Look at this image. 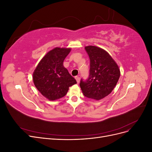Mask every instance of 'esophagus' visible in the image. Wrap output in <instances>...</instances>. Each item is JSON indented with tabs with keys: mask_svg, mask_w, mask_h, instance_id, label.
<instances>
[{
	"mask_svg": "<svg viewBox=\"0 0 152 152\" xmlns=\"http://www.w3.org/2000/svg\"><path fill=\"white\" fill-rule=\"evenodd\" d=\"M75 79H76V80H77V83L79 84V82H80V77H75Z\"/></svg>",
	"mask_w": 152,
	"mask_h": 152,
	"instance_id": "1",
	"label": "esophagus"
}]
</instances>
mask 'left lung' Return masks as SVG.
<instances>
[{
  "label": "left lung",
  "mask_w": 152,
  "mask_h": 152,
  "mask_svg": "<svg viewBox=\"0 0 152 152\" xmlns=\"http://www.w3.org/2000/svg\"><path fill=\"white\" fill-rule=\"evenodd\" d=\"M90 59L89 76L80 80V86L86 97L99 100L112 93L121 75L116 62L105 50L94 46H86Z\"/></svg>",
  "instance_id": "obj_1"
}]
</instances>
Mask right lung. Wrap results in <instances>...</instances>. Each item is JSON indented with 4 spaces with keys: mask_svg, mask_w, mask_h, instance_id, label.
<instances>
[{
    "mask_svg": "<svg viewBox=\"0 0 152 152\" xmlns=\"http://www.w3.org/2000/svg\"><path fill=\"white\" fill-rule=\"evenodd\" d=\"M70 48H55L41 59L33 73L35 86L44 97L54 101L65 96L70 86L77 84L63 61Z\"/></svg>",
    "mask_w": 152,
    "mask_h": 152,
    "instance_id": "add662e5",
    "label": "right lung"
}]
</instances>
